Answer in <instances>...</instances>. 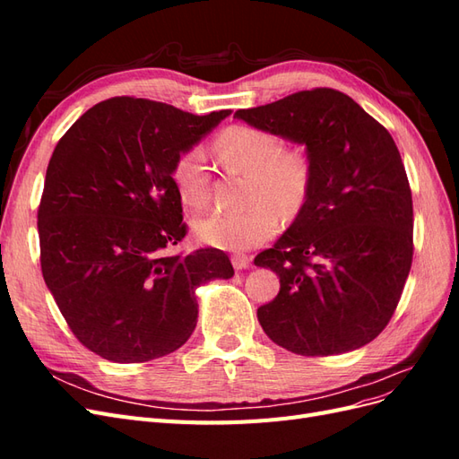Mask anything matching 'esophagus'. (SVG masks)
<instances>
[{"label":"esophagus","mask_w":459,"mask_h":459,"mask_svg":"<svg viewBox=\"0 0 459 459\" xmlns=\"http://www.w3.org/2000/svg\"><path fill=\"white\" fill-rule=\"evenodd\" d=\"M231 264H233L235 270H247L248 264H251V258H248L247 255H233Z\"/></svg>","instance_id":"34e87169"}]
</instances>
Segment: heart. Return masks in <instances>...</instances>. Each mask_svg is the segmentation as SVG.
Returning <instances> with one entry per match:
<instances>
[{"label":"heart","mask_w":459,"mask_h":459,"mask_svg":"<svg viewBox=\"0 0 459 459\" xmlns=\"http://www.w3.org/2000/svg\"><path fill=\"white\" fill-rule=\"evenodd\" d=\"M214 152L228 170L247 174L245 203L238 212H206L195 216V238L224 251H248L273 238L281 212L295 216L308 197L312 166L302 149H281L272 132L255 126H231L214 142ZM172 184L179 199L199 208L208 201L211 172L201 149L179 152L172 166Z\"/></svg>","instance_id":"heart-1"}]
</instances>
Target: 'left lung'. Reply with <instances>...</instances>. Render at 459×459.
Listing matches in <instances>:
<instances>
[{"label": "left lung", "instance_id": "obj_1", "mask_svg": "<svg viewBox=\"0 0 459 459\" xmlns=\"http://www.w3.org/2000/svg\"><path fill=\"white\" fill-rule=\"evenodd\" d=\"M233 118L307 147L312 184L256 266L280 275L258 308L266 335L300 356L344 354L386 327L413 256V206L398 147L349 95L316 88Z\"/></svg>", "mask_w": 459, "mask_h": 459}]
</instances>
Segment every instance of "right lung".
Wrapping results in <instances>:
<instances>
[{"label":"right lung","instance_id":"add662e5","mask_svg":"<svg viewBox=\"0 0 459 459\" xmlns=\"http://www.w3.org/2000/svg\"><path fill=\"white\" fill-rule=\"evenodd\" d=\"M230 113L113 97L55 147L38 208L41 273L91 352L137 364L178 351L197 325L195 289L233 275L218 248L164 255L186 238L174 160Z\"/></svg>","mask_w":459,"mask_h":459}]
</instances>
